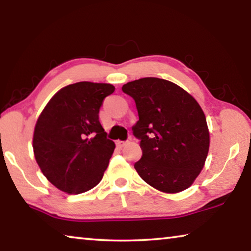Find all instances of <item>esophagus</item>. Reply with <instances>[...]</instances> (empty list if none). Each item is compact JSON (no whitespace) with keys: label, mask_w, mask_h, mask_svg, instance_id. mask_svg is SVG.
Returning <instances> with one entry per match:
<instances>
[{"label":"esophagus","mask_w":251,"mask_h":251,"mask_svg":"<svg viewBox=\"0 0 251 251\" xmlns=\"http://www.w3.org/2000/svg\"><path fill=\"white\" fill-rule=\"evenodd\" d=\"M127 143H128L127 141H117V142H116V145H117L118 147H124V146L127 144Z\"/></svg>","instance_id":"1"}]
</instances>
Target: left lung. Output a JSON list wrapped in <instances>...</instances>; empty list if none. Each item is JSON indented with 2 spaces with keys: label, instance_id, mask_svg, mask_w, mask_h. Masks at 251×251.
Instances as JSON below:
<instances>
[{
  "label": "left lung",
  "instance_id": "8db88e82",
  "mask_svg": "<svg viewBox=\"0 0 251 251\" xmlns=\"http://www.w3.org/2000/svg\"><path fill=\"white\" fill-rule=\"evenodd\" d=\"M122 90L134 99L140 117L132 127L143 151L134 165L138 176L162 192L188 189L209 152L208 125L200 105L165 79L141 78Z\"/></svg>",
  "mask_w": 251,
  "mask_h": 251
}]
</instances>
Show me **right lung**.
<instances>
[{"label":"right lung","instance_id":"add662e5","mask_svg":"<svg viewBox=\"0 0 251 251\" xmlns=\"http://www.w3.org/2000/svg\"><path fill=\"white\" fill-rule=\"evenodd\" d=\"M114 90L110 83H73L59 90L38 118L35 160L43 176L63 192H86L101 181L115 143L99 122V108Z\"/></svg>","mask_w":251,"mask_h":251}]
</instances>
